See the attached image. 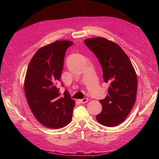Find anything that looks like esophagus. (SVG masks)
Masks as SVG:
<instances>
[{
  "label": "esophagus",
  "mask_w": 159,
  "mask_h": 159,
  "mask_svg": "<svg viewBox=\"0 0 159 159\" xmlns=\"http://www.w3.org/2000/svg\"><path fill=\"white\" fill-rule=\"evenodd\" d=\"M88 102V98H84L82 99H80V102L82 103H85Z\"/></svg>",
  "instance_id": "obj_1"
}]
</instances>
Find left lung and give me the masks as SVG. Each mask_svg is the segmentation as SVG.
I'll list each match as a JSON object with an SVG mask.
<instances>
[{
    "instance_id": "1",
    "label": "left lung",
    "mask_w": 159,
    "mask_h": 159,
    "mask_svg": "<svg viewBox=\"0 0 159 159\" xmlns=\"http://www.w3.org/2000/svg\"><path fill=\"white\" fill-rule=\"evenodd\" d=\"M98 58L105 83L110 84L106 98L99 100L102 111L96 119L106 127L123 123L136 100L137 78L131 61L118 44L104 38L84 40Z\"/></svg>"
}]
</instances>
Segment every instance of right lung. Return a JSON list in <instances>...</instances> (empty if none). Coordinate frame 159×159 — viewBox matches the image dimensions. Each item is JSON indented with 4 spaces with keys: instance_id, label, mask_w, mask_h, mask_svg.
<instances>
[{
    "instance_id": "add662e5",
    "label": "right lung",
    "mask_w": 159,
    "mask_h": 159,
    "mask_svg": "<svg viewBox=\"0 0 159 159\" xmlns=\"http://www.w3.org/2000/svg\"><path fill=\"white\" fill-rule=\"evenodd\" d=\"M73 44L60 40L41 48L26 71L24 85L27 102L38 121L48 128H61L71 120L75 101L68 91L60 98L56 84L60 80L66 51Z\"/></svg>"
}]
</instances>
